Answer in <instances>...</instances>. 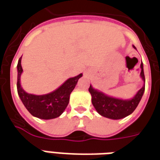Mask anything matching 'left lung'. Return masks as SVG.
Returning a JSON list of instances; mask_svg holds the SVG:
<instances>
[{
  "label": "left lung",
  "instance_id": "left-lung-1",
  "mask_svg": "<svg viewBox=\"0 0 160 160\" xmlns=\"http://www.w3.org/2000/svg\"><path fill=\"white\" fill-rule=\"evenodd\" d=\"M133 47L136 48V47ZM141 68H142L141 77L145 82V76H144L142 62L141 64ZM144 90H145V84L142 86V88L137 92L135 97H133L131 100H121V99L110 97L104 93L99 91L97 89H94L91 84L88 88V91L91 94L92 96V104L95 108V110L101 116L108 118L111 119H121L132 113L139 104Z\"/></svg>",
  "mask_w": 160,
  "mask_h": 160
}]
</instances>
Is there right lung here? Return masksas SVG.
<instances>
[{
  "label": "right lung",
  "instance_id": "obj_1",
  "mask_svg": "<svg viewBox=\"0 0 160 160\" xmlns=\"http://www.w3.org/2000/svg\"><path fill=\"white\" fill-rule=\"evenodd\" d=\"M21 58L18 62V81L17 89L21 101L29 111V112L42 119H52L59 117L68 106L70 94L78 83V79L82 74L71 78L66 80L59 88L53 92L43 95H35L28 94L20 85V76L23 72L21 66Z\"/></svg>",
  "mask_w": 160,
  "mask_h": 160
}]
</instances>
